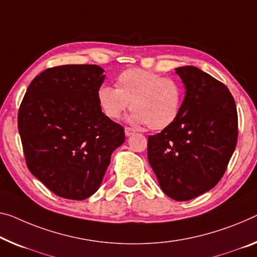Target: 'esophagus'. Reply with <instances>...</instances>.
I'll list each match as a JSON object with an SVG mask.
<instances>
[{
	"instance_id": "esophagus-1",
	"label": "esophagus",
	"mask_w": 257,
	"mask_h": 257,
	"mask_svg": "<svg viewBox=\"0 0 257 257\" xmlns=\"http://www.w3.org/2000/svg\"><path fill=\"white\" fill-rule=\"evenodd\" d=\"M136 133V130L132 127H125V136L126 137H131L133 134Z\"/></svg>"
}]
</instances>
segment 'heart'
Returning <instances> with one entry per match:
<instances>
[{
	"instance_id": "1",
	"label": "heart",
	"mask_w": 257,
	"mask_h": 257,
	"mask_svg": "<svg viewBox=\"0 0 257 257\" xmlns=\"http://www.w3.org/2000/svg\"><path fill=\"white\" fill-rule=\"evenodd\" d=\"M115 86H101L96 94L98 106L110 119H119L131 106L130 121L163 130L179 115L183 89L171 78L152 71L128 69L118 74Z\"/></svg>"
}]
</instances>
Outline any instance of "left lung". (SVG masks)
<instances>
[{
  "mask_svg": "<svg viewBox=\"0 0 257 257\" xmlns=\"http://www.w3.org/2000/svg\"><path fill=\"white\" fill-rule=\"evenodd\" d=\"M176 72L186 95L177 119L148 137V161L162 191L187 201L222 179L238 140V113L223 82L191 65Z\"/></svg>",
  "mask_w": 257,
  "mask_h": 257,
  "instance_id": "obj_1",
  "label": "left lung"
}]
</instances>
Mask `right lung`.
Here are the masks:
<instances>
[{
    "label": "right lung",
    "instance_id": "obj_1",
    "mask_svg": "<svg viewBox=\"0 0 257 257\" xmlns=\"http://www.w3.org/2000/svg\"><path fill=\"white\" fill-rule=\"evenodd\" d=\"M98 65L47 69L27 88L18 111L27 168L55 194L85 200L103 179L110 157L124 144V127L97 103L104 80Z\"/></svg>",
    "mask_w": 257,
    "mask_h": 257
}]
</instances>
